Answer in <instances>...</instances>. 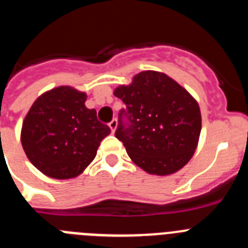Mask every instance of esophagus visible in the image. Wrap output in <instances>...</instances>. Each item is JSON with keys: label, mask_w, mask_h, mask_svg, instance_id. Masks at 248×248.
<instances>
[{"label": "esophagus", "mask_w": 248, "mask_h": 248, "mask_svg": "<svg viewBox=\"0 0 248 248\" xmlns=\"http://www.w3.org/2000/svg\"><path fill=\"white\" fill-rule=\"evenodd\" d=\"M108 125H109V128H110L111 133H114V131H115V129H117V125H118V120H117V119H113V120H111L110 123H109Z\"/></svg>", "instance_id": "34e87169"}]
</instances>
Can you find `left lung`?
I'll use <instances>...</instances> for the list:
<instances>
[{"label":"left lung","mask_w":248,"mask_h":248,"mask_svg":"<svg viewBox=\"0 0 248 248\" xmlns=\"http://www.w3.org/2000/svg\"><path fill=\"white\" fill-rule=\"evenodd\" d=\"M114 95L126 105L115 137L139 168L164 176L189 163L201 131L200 107L189 92L166 74L144 71Z\"/></svg>","instance_id":"left-lung-1"}]
</instances>
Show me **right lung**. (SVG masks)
Segmentation results:
<instances>
[{
	"mask_svg": "<svg viewBox=\"0 0 248 248\" xmlns=\"http://www.w3.org/2000/svg\"><path fill=\"white\" fill-rule=\"evenodd\" d=\"M85 100V93L62 85L43 93L28 110L22 146L31 163L47 176L64 180L80 175L110 134Z\"/></svg>",
	"mask_w": 248,
	"mask_h": 248,
	"instance_id": "obj_1",
	"label": "right lung"
}]
</instances>
